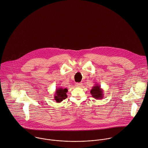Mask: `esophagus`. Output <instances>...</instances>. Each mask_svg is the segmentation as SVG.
Returning <instances> with one entry per match:
<instances>
[{
    "instance_id": "34e87169",
    "label": "esophagus",
    "mask_w": 148,
    "mask_h": 148,
    "mask_svg": "<svg viewBox=\"0 0 148 148\" xmlns=\"http://www.w3.org/2000/svg\"><path fill=\"white\" fill-rule=\"evenodd\" d=\"M75 85L77 87H81L82 86V82H77L75 84Z\"/></svg>"
}]
</instances>
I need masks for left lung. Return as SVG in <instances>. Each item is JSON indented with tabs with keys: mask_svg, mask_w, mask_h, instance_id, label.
<instances>
[{
	"mask_svg": "<svg viewBox=\"0 0 148 148\" xmlns=\"http://www.w3.org/2000/svg\"><path fill=\"white\" fill-rule=\"evenodd\" d=\"M103 90L101 88V86L99 84H95L90 90V93L93 97L95 99H102L104 97Z\"/></svg>",
	"mask_w": 148,
	"mask_h": 148,
	"instance_id": "8db88e82",
	"label": "left lung"
}]
</instances>
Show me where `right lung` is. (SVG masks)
<instances>
[{"instance_id": "add662e5", "label": "right lung", "mask_w": 148, "mask_h": 148, "mask_svg": "<svg viewBox=\"0 0 148 148\" xmlns=\"http://www.w3.org/2000/svg\"><path fill=\"white\" fill-rule=\"evenodd\" d=\"M68 92V90L67 88H63L62 87H59L58 88H56L55 93V96L54 99L56 101V103H59L62 102L63 100L66 99L67 97L66 93Z\"/></svg>"}]
</instances>
